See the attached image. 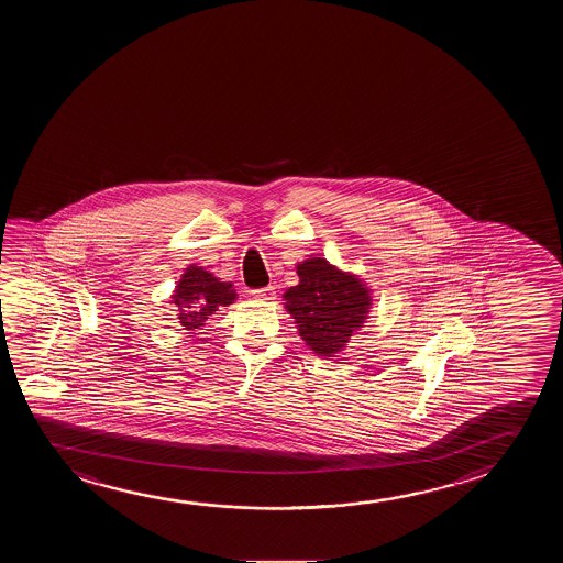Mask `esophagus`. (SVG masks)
Listing matches in <instances>:
<instances>
[{"mask_svg": "<svg viewBox=\"0 0 563 563\" xmlns=\"http://www.w3.org/2000/svg\"><path fill=\"white\" fill-rule=\"evenodd\" d=\"M252 296L255 300H261V302H271V300L277 298V292H275V286H265V288L252 290Z\"/></svg>", "mask_w": 563, "mask_h": 563, "instance_id": "esophagus-1", "label": "esophagus"}]
</instances>
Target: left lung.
I'll return each mask as SVG.
<instances>
[{
  "mask_svg": "<svg viewBox=\"0 0 563 563\" xmlns=\"http://www.w3.org/2000/svg\"><path fill=\"white\" fill-rule=\"evenodd\" d=\"M300 283L286 290L285 308L303 343L318 356L344 351L366 323L372 290L358 275L341 271L325 257H308L296 265Z\"/></svg>",
  "mask_w": 563,
  "mask_h": 563,
  "instance_id": "8db88e82",
  "label": "left lung"
}]
</instances>
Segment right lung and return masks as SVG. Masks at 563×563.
<instances>
[{"label":"right lung","mask_w":563,"mask_h":563,"mask_svg":"<svg viewBox=\"0 0 563 563\" xmlns=\"http://www.w3.org/2000/svg\"><path fill=\"white\" fill-rule=\"evenodd\" d=\"M170 298L179 311V325L186 331H196L219 308L234 303L238 294L232 283H222L205 267H197L194 263L184 271Z\"/></svg>","instance_id":"obj_1"}]
</instances>
